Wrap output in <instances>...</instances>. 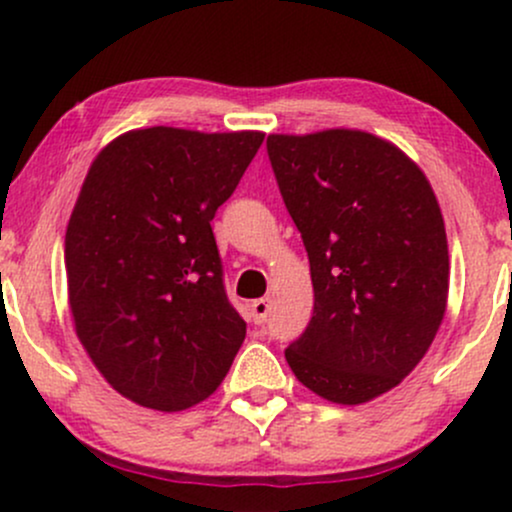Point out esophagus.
<instances>
[{"label": "esophagus", "instance_id": "obj_1", "mask_svg": "<svg viewBox=\"0 0 512 512\" xmlns=\"http://www.w3.org/2000/svg\"><path fill=\"white\" fill-rule=\"evenodd\" d=\"M250 310H252V320H255V325H262V322H267L272 305H269V298H260V301L250 305Z\"/></svg>", "mask_w": 512, "mask_h": 512}]
</instances>
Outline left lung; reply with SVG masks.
Masks as SVG:
<instances>
[{"label": "left lung", "mask_w": 512, "mask_h": 512, "mask_svg": "<svg viewBox=\"0 0 512 512\" xmlns=\"http://www.w3.org/2000/svg\"><path fill=\"white\" fill-rule=\"evenodd\" d=\"M267 154L315 291L286 361L327 402H370L426 356L448 308V238L431 182L361 129L269 134Z\"/></svg>", "instance_id": "1"}]
</instances>
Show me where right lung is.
<instances>
[{
	"label": "right lung",
	"mask_w": 512,
	"mask_h": 512,
	"mask_svg": "<svg viewBox=\"0 0 512 512\" xmlns=\"http://www.w3.org/2000/svg\"><path fill=\"white\" fill-rule=\"evenodd\" d=\"M262 139L132 129L88 168L64 238L69 310L93 366L139 407L204 402L243 344L211 219Z\"/></svg>",
	"instance_id": "right-lung-1"
}]
</instances>
